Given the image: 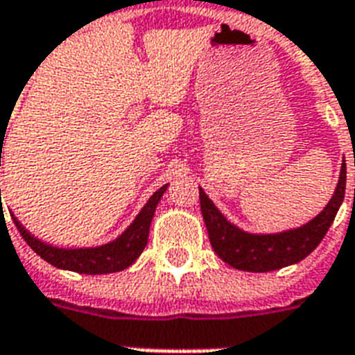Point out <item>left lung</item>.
<instances>
[{
  "instance_id": "obj_1",
  "label": "left lung",
  "mask_w": 355,
  "mask_h": 355,
  "mask_svg": "<svg viewBox=\"0 0 355 355\" xmlns=\"http://www.w3.org/2000/svg\"><path fill=\"white\" fill-rule=\"evenodd\" d=\"M345 188H347V164L343 160L339 182L324 210L302 227L289 228L284 232L250 234L237 228L223 216L202 188H199L200 211L205 217L211 247L225 263L247 272H267V270L298 263L313 252L341 208Z\"/></svg>"
}]
</instances>
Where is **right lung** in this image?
Wrapping results in <instances>:
<instances>
[{
  "label": "right lung",
  "mask_w": 355,
  "mask_h": 355,
  "mask_svg": "<svg viewBox=\"0 0 355 355\" xmlns=\"http://www.w3.org/2000/svg\"><path fill=\"white\" fill-rule=\"evenodd\" d=\"M167 184L162 186L158 191L150 195L149 200L139 210L128 228L114 241L99 245V247H80V248H64L53 247L49 243L35 237L21 223L12 217L14 225L18 227L19 234L27 245L35 250L40 258H44L53 267L64 270H73L80 275H108V272H119L127 269L139 258L144 252L147 239H149V228L156 206L160 202L162 195L166 193Z\"/></svg>",
  "instance_id": "obj_1"
}]
</instances>
